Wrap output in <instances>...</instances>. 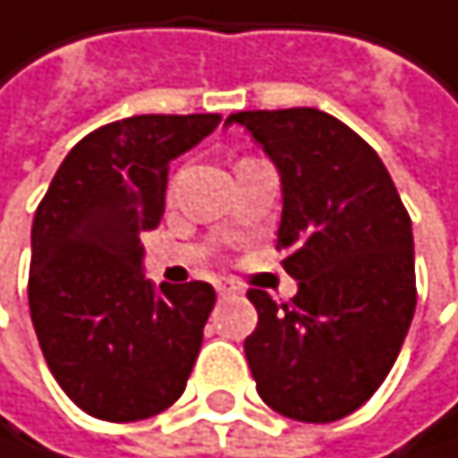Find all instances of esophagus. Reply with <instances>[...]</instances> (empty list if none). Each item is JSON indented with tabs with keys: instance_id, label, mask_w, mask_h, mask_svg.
<instances>
[{
	"instance_id": "1",
	"label": "esophagus",
	"mask_w": 458,
	"mask_h": 458,
	"mask_svg": "<svg viewBox=\"0 0 458 458\" xmlns=\"http://www.w3.org/2000/svg\"><path fill=\"white\" fill-rule=\"evenodd\" d=\"M217 293H221V296H237V293H241V288H237L232 279H221V283H217Z\"/></svg>"
}]
</instances>
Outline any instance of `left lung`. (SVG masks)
Segmentation results:
<instances>
[{
    "instance_id": "1",
    "label": "left lung",
    "mask_w": 458,
    "mask_h": 458,
    "mask_svg": "<svg viewBox=\"0 0 458 458\" xmlns=\"http://www.w3.org/2000/svg\"><path fill=\"white\" fill-rule=\"evenodd\" d=\"M279 170L276 251L299 283L291 302L249 291L257 327L246 360L276 414L333 422L367 403L417 308L411 217L380 156L318 108L237 111Z\"/></svg>"
}]
</instances>
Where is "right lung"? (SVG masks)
<instances>
[{
    "mask_svg": "<svg viewBox=\"0 0 458 458\" xmlns=\"http://www.w3.org/2000/svg\"><path fill=\"white\" fill-rule=\"evenodd\" d=\"M221 114H140L66 153L33 217L30 316L49 372L86 414L148 420L182 397L215 308L209 283L156 288L140 234L165 215L170 162Z\"/></svg>",
    "mask_w": 458,
    "mask_h": 458,
    "instance_id": "right-lung-1",
    "label": "right lung"
}]
</instances>
